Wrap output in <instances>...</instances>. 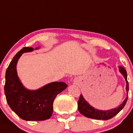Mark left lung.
Wrapping results in <instances>:
<instances>
[{"label":"left lung","mask_w":133,"mask_h":133,"mask_svg":"<svg viewBox=\"0 0 133 133\" xmlns=\"http://www.w3.org/2000/svg\"><path fill=\"white\" fill-rule=\"evenodd\" d=\"M119 70L120 72L123 75L125 79L126 80V83H127V85H126V90H127V93H128L129 92V83L127 81V71L125 69L122 67V66H119ZM127 99H128V95L127 97H126L124 101L123 102L122 104H121L117 108H114V109L110 110L107 111H102V110H98L97 109H95L94 108L90 106L86 101H85L84 98H83L82 95L79 96V100L78 102V111L83 115L84 116L89 118H93L96 119H102V120H108L114 117L116 115H117L121 110L123 108V107L125 105L126 102H127Z\"/></svg>","instance_id":"1"}]
</instances>
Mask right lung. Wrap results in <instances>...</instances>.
Masks as SVG:
<instances>
[{"label": "right lung", "mask_w": 133, "mask_h": 133, "mask_svg": "<svg viewBox=\"0 0 133 133\" xmlns=\"http://www.w3.org/2000/svg\"><path fill=\"white\" fill-rule=\"evenodd\" d=\"M32 50V48L25 47L14 57L6 72L4 93L9 107L20 118L26 121H43L51 117L54 99L67 85L56 82L36 91L25 89L17 75L16 64L22 54Z\"/></svg>", "instance_id": "obj_1"}]
</instances>
